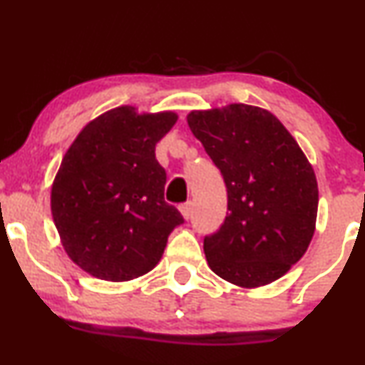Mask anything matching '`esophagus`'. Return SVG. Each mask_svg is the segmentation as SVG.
<instances>
[{"instance_id": "obj_1", "label": "esophagus", "mask_w": 365, "mask_h": 365, "mask_svg": "<svg viewBox=\"0 0 365 365\" xmlns=\"http://www.w3.org/2000/svg\"><path fill=\"white\" fill-rule=\"evenodd\" d=\"M180 212H182V216L185 220H188L192 216V202H185L183 206H180Z\"/></svg>"}]
</instances>
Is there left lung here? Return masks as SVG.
Listing matches in <instances>:
<instances>
[{
	"instance_id": "left-lung-1",
	"label": "left lung",
	"mask_w": 365,
	"mask_h": 365,
	"mask_svg": "<svg viewBox=\"0 0 365 365\" xmlns=\"http://www.w3.org/2000/svg\"><path fill=\"white\" fill-rule=\"evenodd\" d=\"M187 121L228 194L225 223L204 238L209 267L242 288L276 282L302 259L316 230L312 165L282 121L259 106L195 110Z\"/></svg>"
}]
</instances>
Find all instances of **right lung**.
I'll use <instances>...</instances> for the list:
<instances>
[{"label":"right lung","instance_id":"1","mask_svg":"<svg viewBox=\"0 0 365 365\" xmlns=\"http://www.w3.org/2000/svg\"><path fill=\"white\" fill-rule=\"evenodd\" d=\"M178 115L118 106L81 130L54 177L51 215L68 257L104 282L149 273L183 223L165 202L156 144Z\"/></svg>","mask_w":365,"mask_h":365}]
</instances>
